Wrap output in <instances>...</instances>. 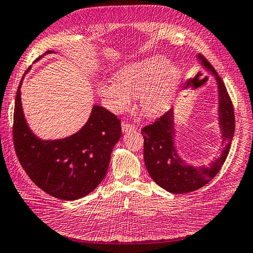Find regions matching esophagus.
<instances>
[{"mask_svg":"<svg viewBox=\"0 0 253 253\" xmlns=\"http://www.w3.org/2000/svg\"><path fill=\"white\" fill-rule=\"evenodd\" d=\"M137 129L136 126L133 124H129L126 122L122 123V130L123 132H128V131H135Z\"/></svg>","mask_w":253,"mask_h":253,"instance_id":"1","label":"esophagus"}]
</instances>
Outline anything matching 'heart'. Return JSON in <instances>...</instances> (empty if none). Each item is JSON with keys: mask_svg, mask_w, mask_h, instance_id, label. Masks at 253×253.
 Returning <instances> with one entry per match:
<instances>
[{"mask_svg": "<svg viewBox=\"0 0 253 253\" xmlns=\"http://www.w3.org/2000/svg\"><path fill=\"white\" fill-rule=\"evenodd\" d=\"M182 72L167 59L155 56L122 67L115 79L97 85V93L107 108L123 113L130 107L133 96L139 95L140 111L155 117L166 113L179 90Z\"/></svg>", "mask_w": 253, "mask_h": 253, "instance_id": "1", "label": "heart"}]
</instances>
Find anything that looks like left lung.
Returning a JSON list of instances; mask_svg holds the SVG:
<instances>
[{
    "label": "left lung",
    "instance_id": "left-lung-1",
    "mask_svg": "<svg viewBox=\"0 0 253 253\" xmlns=\"http://www.w3.org/2000/svg\"><path fill=\"white\" fill-rule=\"evenodd\" d=\"M202 66L215 77L218 87V120L224 149L210 167L187 165L175 148L174 111L163 114L151 125L142 128L143 159L151 179L172 194H184L201 189L216 176L229 153L235 133V112L221 78L205 57L197 56Z\"/></svg>",
    "mask_w": 253,
    "mask_h": 253
}]
</instances>
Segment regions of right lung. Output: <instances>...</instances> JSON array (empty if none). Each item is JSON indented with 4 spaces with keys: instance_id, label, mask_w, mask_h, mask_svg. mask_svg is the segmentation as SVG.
I'll return each instance as SVG.
<instances>
[{
    "instance_id": "1",
    "label": "right lung",
    "mask_w": 253,
    "mask_h": 253,
    "mask_svg": "<svg viewBox=\"0 0 253 253\" xmlns=\"http://www.w3.org/2000/svg\"><path fill=\"white\" fill-rule=\"evenodd\" d=\"M22 83L23 79L15 98L13 140L23 169L39 189L59 200L74 201L90 194L107 173L114 146L122 136L120 120L94 105L80 130L63 139L42 140L25 120Z\"/></svg>"
}]
</instances>
